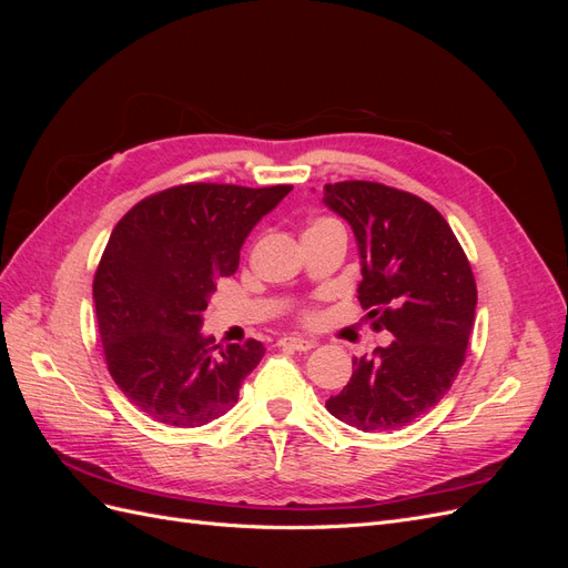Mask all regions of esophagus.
Instances as JSON below:
<instances>
[{
	"instance_id": "34e87169",
	"label": "esophagus",
	"mask_w": 568,
	"mask_h": 568,
	"mask_svg": "<svg viewBox=\"0 0 568 568\" xmlns=\"http://www.w3.org/2000/svg\"><path fill=\"white\" fill-rule=\"evenodd\" d=\"M280 346H282V348H288V351L307 353V351H313V348L317 346V343L311 341V338H301V336H284V338L280 341Z\"/></svg>"
}]
</instances>
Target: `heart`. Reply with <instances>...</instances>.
<instances>
[{
    "instance_id": "obj_1",
    "label": "heart",
    "mask_w": 568,
    "mask_h": 568,
    "mask_svg": "<svg viewBox=\"0 0 568 568\" xmlns=\"http://www.w3.org/2000/svg\"><path fill=\"white\" fill-rule=\"evenodd\" d=\"M326 225H338V222H336V220H332V217H320V220H315L313 225L307 227V230H315V227H326ZM303 320H305V322H315V320H317V313H315V311H305V313H303Z\"/></svg>"
}]
</instances>
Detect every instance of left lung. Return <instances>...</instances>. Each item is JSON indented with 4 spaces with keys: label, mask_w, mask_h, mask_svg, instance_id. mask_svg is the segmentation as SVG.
Here are the masks:
<instances>
[{
    "label": "left lung",
    "mask_w": 568,
    "mask_h": 568,
    "mask_svg": "<svg viewBox=\"0 0 568 568\" xmlns=\"http://www.w3.org/2000/svg\"><path fill=\"white\" fill-rule=\"evenodd\" d=\"M324 203L348 220L359 248L357 301L393 343L353 359L348 386L326 409L359 432H393L450 390L476 315V282L445 217L424 199L379 182L324 184Z\"/></svg>",
    "instance_id": "1"
}]
</instances>
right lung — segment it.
<instances>
[{"instance_id":"obj_1","label":"right lung","mask_w":568,"mask_h":568,"mask_svg":"<svg viewBox=\"0 0 568 568\" xmlns=\"http://www.w3.org/2000/svg\"><path fill=\"white\" fill-rule=\"evenodd\" d=\"M291 189L178 184L113 227L94 274L99 336L115 386L153 422L217 419L263 359L261 341L215 346L201 324L215 282L236 272L248 232Z\"/></svg>"}]
</instances>
